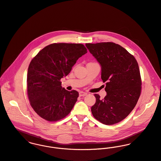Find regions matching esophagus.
I'll use <instances>...</instances> for the list:
<instances>
[{"instance_id":"34e87169","label":"esophagus","mask_w":161,"mask_h":161,"mask_svg":"<svg viewBox=\"0 0 161 161\" xmlns=\"http://www.w3.org/2000/svg\"><path fill=\"white\" fill-rule=\"evenodd\" d=\"M88 94V93L87 92H80V93H79V96H80V97H81V96H86Z\"/></svg>"}]
</instances>
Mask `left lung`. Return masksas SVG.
<instances>
[{
	"label": "left lung",
	"instance_id": "8db88e82",
	"mask_svg": "<svg viewBox=\"0 0 161 161\" xmlns=\"http://www.w3.org/2000/svg\"><path fill=\"white\" fill-rule=\"evenodd\" d=\"M90 53L101 65V79L107 95L101 99L95 94L91 107L93 117L105 125H114L125 119L135 107L142 91L138 62L125 48L112 42L88 43Z\"/></svg>",
	"mask_w": 161,
	"mask_h": 161
}]
</instances>
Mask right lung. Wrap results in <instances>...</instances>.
I'll return each instance as SVG.
<instances>
[{"mask_svg":"<svg viewBox=\"0 0 161 161\" xmlns=\"http://www.w3.org/2000/svg\"><path fill=\"white\" fill-rule=\"evenodd\" d=\"M86 53L82 44L53 43L31 60L27 73V94L31 106L41 118L56 122L70 114L79 93L62 88L60 80Z\"/></svg>","mask_w":161,"mask_h":161,"instance_id":"right-lung-1","label":"right lung"}]
</instances>
